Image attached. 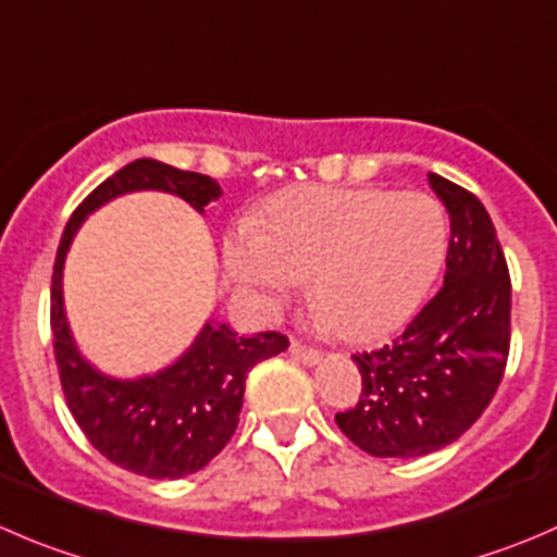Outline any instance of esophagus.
I'll list each match as a JSON object with an SVG mask.
<instances>
[{"label": "esophagus", "instance_id": "34e87169", "mask_svg": "<svg viewBox=\"0 0 557 557\" xmlns=\"http://www.w3.org/2000/svg\"><path fill=\"white\" fill-rule=\"evenodd\" d=\"M290 356H294L296 361H301V364H318L321 361V354H318L315 348H307V345L296 343V339H290Z\"/></svg>", "mask_w": 557, "mask_h": 557}]
</instances>
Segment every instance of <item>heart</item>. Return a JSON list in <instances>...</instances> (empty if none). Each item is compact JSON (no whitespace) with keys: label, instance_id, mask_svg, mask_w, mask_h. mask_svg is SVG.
Masks as SVG:
<instances>
[{"label":"heart","instance_id":"obj_1","mask_svg":"<svg viewBox=\"0 0 557 557\" xmlns=\"http://www.w3.org/2000/svg\"><path fill=\"white\" fill-rule=\"evenodd\" d=\"M449 245L444 207L424 193L301 187L272 201L263 231L242 223L223 245L228 277L263 312L310 277L323 323L370 343L410 321Z\"/></svg>","mask_w":557,"mask_h":557}]
</instances>
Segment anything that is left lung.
Returning a JSON list of instances; mask_svg holds the SVG:
<instances>
[{
    "label": "left lung",
    "mask_w": 557,
    "mask_h": 557,
    "mask_svg": "<svg viewBox=\"0 0 557 557\" xmlns=\"http://www.w3.org/2000/svg\"><path fill=\"white\" fill-rule=\"evenodd\" d=\"M449 212L444 288L403 337L356 354L361 397L337 428L372 457H424L455 444L490 405L509 359L511 280L487 209L430 174Z\"/></svg>",
    "instance_id": "8db88e82"
}]
</instances>
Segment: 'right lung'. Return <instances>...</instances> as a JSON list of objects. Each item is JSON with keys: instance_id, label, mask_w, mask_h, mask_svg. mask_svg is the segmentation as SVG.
Returning a JSON list of instances; mask_svg holds the SVG:
<instances>
[{"instance_id": "1", "label": "right lung", "mask_w": 557, "mask_h": 557, "mask_svg": "<svg viewBox=\"0 0 557 557\" xmlns=\"http://www.w3.org/2000/svg\"><path fill=\"white\" fill-rule=\"evenodd\" d=\"M171 193L203 214L223 196L212 176L141 158L108 176L64 225L51 277V332L70 413L89 444L113 466L149 479L196 473L225 449L239 424L247 372L288 348L277 332L236 334L209 318L190 348L169 367L138 377H113L78 350L64 310V261L84 220L127 193Z\"/></svg>"}]
</instances>
